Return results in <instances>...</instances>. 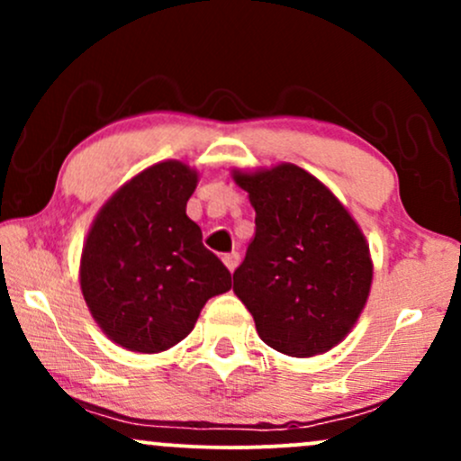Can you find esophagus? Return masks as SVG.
<instances>
[{
  "mask_svg": "<svg viewBox=\"0 0 461 461\" xmlns=\"http://www.w3.org/2000/svg\"><path fill=\"white\" fill-rule=\"evenodd\" d=\"M238 262H240V256H238L236 251H231V253H227V256H223V264L227 268H230L231 273H234V268L238 267Z\"/></svg>",
  "mask_w": 461,
  "mask_h": 461,
  "instance_id": "34e87169",
  "label": "esophagus"
}]
</instances>
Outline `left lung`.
Returning <instances> with one entry per match:
<instances>
[{"label":"left lung","instance_id":"left-lung-1","mask_svg":"<svg viewBox=\"0 0 461 461\" xmlns=\"http://www.w3.org/2000/svg\"><path fill=\"white\" fill-rule=\"evenodd\" d=\"M231 177L256 210V236L234 293L258 336L290 357L321 356L347 338L373 284L368 242L340 199L297 164Z\"/></svg>","mask_w":461,"mask_h":461}]
</instances>
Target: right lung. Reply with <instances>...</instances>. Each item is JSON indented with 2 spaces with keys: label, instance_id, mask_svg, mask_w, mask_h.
<instances>
[{
  "label": "right lung",
  "instance_id": "obj_1",
  "mask_svg": "<svg viewBox=\"0 0 461 461\" xmlns=\"http://www.w3.org/2000/svg\"><path fill=\"white\" fill-rule=\"evenodd\" d=\"M197 182L186 162L151 164L105 201L88 230L79 288L95 322L128 351L176 347L205 301L231 288L230 271L186 214Z\"/></svg>",
  "mask_w": 461,
  "mask_h": 461
}]
</instances>
